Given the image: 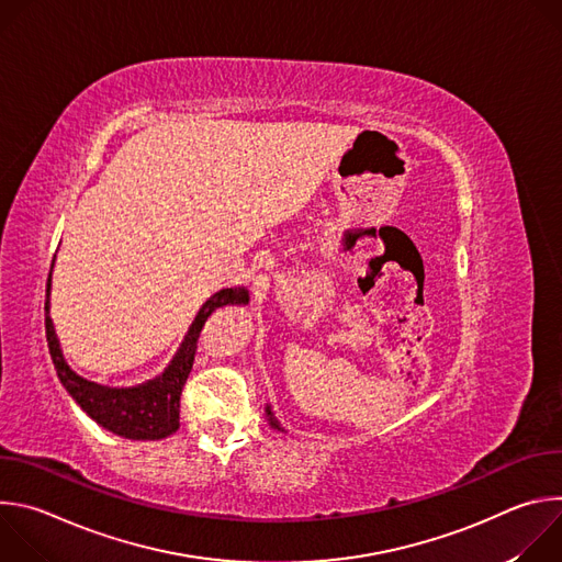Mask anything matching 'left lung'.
<instances>
[{
	"mask_svg": "<svg viewBox=\"0 0 562 562\" xmlns=\"http://www.w3.org/2000/svg\"><path fill=\"white\" fill-rule=\"evenodd\" d=\"M267 416H269V425H271L273 429H280V431H282V427L278 425V420H276V418H273V414H271V407H267Z\"/></svg>",
	"mask_w": 562,
	"mask_h": 562,
	"instance_id": "left-lung-1",
	"label": "left lung"
}]
</instances>
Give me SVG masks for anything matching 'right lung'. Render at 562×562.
Wrapping results in <instances>:
<instances>
[{
	"label": "right lung",
	"instance_id": "obj_1",
	"mask_svg": "<svg viewBox=\"0 0 562 562\" xmlns=\"http://www.w3.org/2000/svg\"><path fill=\"white\" fill-rule=\"evenodd\" d=\"M50 273L46 282V342L48 351L57 371V378L70 393L75 403L82 407L98 425L104 429L131 438V440H162L171 434L178 431L180 427V395L187 384V378L193 369L195 360V349H198V338L213 311L226 304H247L249 302V291L245 286H233V289H222L215 295H211L202 308L198 311L193 325L178 349L176 358L171 364L165 369L162 375H157L155 380H148L137 386L128 389H113V386H102L98 382H91L82 375H77L64 360L59 340L53 327V319L48 315L50 302Z\"/></svg>",
	"mask_w": 562,
	"mask_h": 562
}]
</instances>
